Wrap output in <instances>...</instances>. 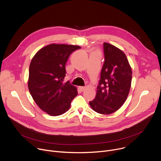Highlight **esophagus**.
Segmentation results:
<instances>
[{"mask_svg":"<svg viewBox=\"0 0 161 161\" xmlns=\"http://www.w3.org/2000/svg\"><path fill=\"white\" fill-rule=\"evenodd\" d=\"M79 88H80V90L81 92H83V91H84V90H85V86H80Z\"/></svg>","mask_w":161,"mask_h":161,"instance_id":"obj_1","label":"esophagus"}]
</instances>
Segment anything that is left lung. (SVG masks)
Returning a JSON list of instances; mask_svg holds the SVG:
<instances>
[{"instance_id": "obj_1", "label": "left lung", "mask_w": 161, "mask_h": 161, "mask_svg": "<svg viewBox=\"0 0 161 161\" xmlns=\"http://www.w3.org/2000/svg\"><path fill=\"white\" fill-rule=\"evenodd\" d=\"M105 61L95 98L90 102L92 109L102 114H110L125 102L131 85L132 71L123 50L103 43Z\"/></svg>"}]
</instances>
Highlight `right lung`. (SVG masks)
<instances>
[{
	"label": "right lung",
	"instance_id": "obj_1",
	"mask_svg": "<svg viewBox=\"0 0 161 161\" xmlns=\"http://www.w3.org/2000/svg\"><path fill=\"white\" fill-rule=\"evenodd\" d=\"M81 47L52 43L40 49L29 68L28 86L39 108L52 116L67 112L72 100L78 95L77 88L63 83L66 63L71 53Z\"/></svg>",
	"mask_w": 161,
	"mask_h": 161
}]
</instances>
